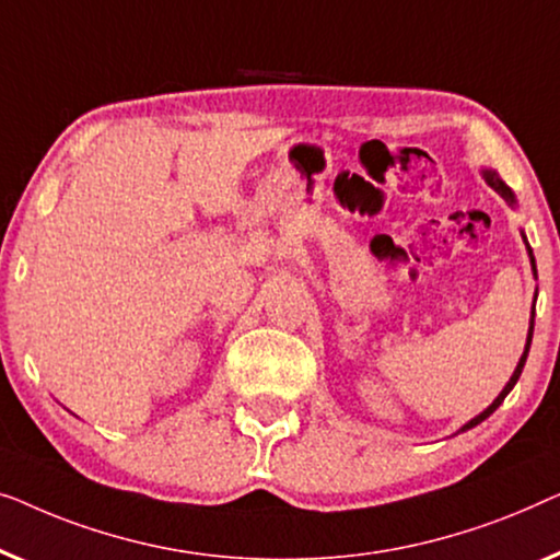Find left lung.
<instances>
[{
    "instance_id": "8db88e82",
    "label": "left lung",
    "mask_w": 560,
    "mask_h": 560,
    "mask_svg": "<svg viewBox=\"0 0 560 560\" xmlns=\"http://www.w3.org/2000/svg\"><path fill=\"white\" fill-rule=\"evenodd\" d=\"M485 179H487V183H490V185L494 187V190H498V192L502 195V198H505L508 202H513V205H515V195H513V190H510V187H508L505 183H502L500 177H494V172H485ZM525 246H527V241H525ZM527 256H530V266H533V273H535V258H533V250H530V246H527ZM533 317H535V306H533ZM533 317H530V329H527V342H525V352H523V358H520V362H517V368H515L513 377H510L508 385H505V388H502L500 396L492 400V406H487L482 413L475 416V419H471L469 423H464V427H462L459 431H467V429H471V427H477V423H482V421L487 419V416H492L494 411H498V406L502 404V400H505L508 393L515 388L517 377H520V373H523V365H525V360H527V350H530V340H533V325H535V319H533Z\"/></svg>"
}]
</instances>
